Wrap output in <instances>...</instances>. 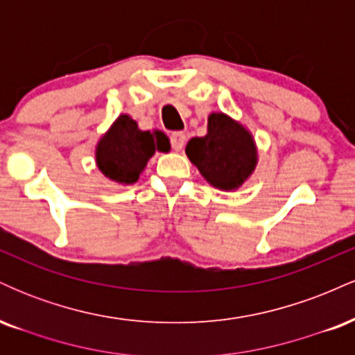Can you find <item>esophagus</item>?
<instances>
[{
	"mask_svg": "<svg viewBox=\"0 0 355 355\" xmlns=\"http://www.w3.org/2000/svg\"><path fill=\"white\" fill-rule=\"evenodd\" d=\"M170 141H172V148L177 150V152H180L187 144V135L182 132H175L170 135Z\"/></svg>",
	"mask_w": 355,
	"mask_h": 355,
	"instance_id": "1",
	"label": "esophagus"
}]
</instances>
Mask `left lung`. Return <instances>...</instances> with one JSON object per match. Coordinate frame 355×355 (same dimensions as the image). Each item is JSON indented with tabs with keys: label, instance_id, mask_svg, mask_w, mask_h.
Instances as JSON below:
<instances>
[{
	"label": "left lung",
	"instance_id": "left-lung-1",
	"mask_svg": "<svg viewBox=\"0 0 355 355\" xmlns=\"http://www.w3.org/2000/svg\"><path fill=\"white\" fill-rule=\"evenodd\" d=\"M185 153L211 187L227 191L242 187L259 162L252 133L222 112L209 115L207 135L191 138Z\"/></svg>",
	"mask_w": 355,
	"mask_h": 355
}]
</instances>
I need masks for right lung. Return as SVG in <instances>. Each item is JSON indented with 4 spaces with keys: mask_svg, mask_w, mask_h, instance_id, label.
Wrapping results in <instances>:
<instances>
[{
    "mask_svg": "<svg viewBox=\"0 0 355 355\" xmlns=\"http://www.w3.org/2000/svg\"><path fill=\"white\" fill-rule=\"evenodd\" d=\"M157 150H170L165 133L144 132L132 116L120 115L96 144V166L112 182L132 185Z\"/></svg>",
    "mask_w": 355,
    "mask_h": 355,
    "instance_id": "right-lung-1",
    "label": "right lung"
}]
</instances>
